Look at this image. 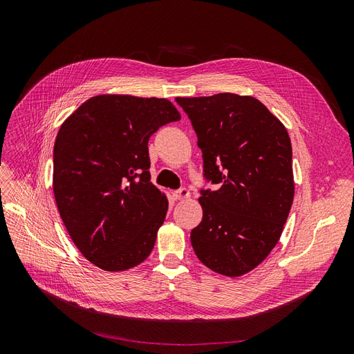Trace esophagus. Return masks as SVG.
Here are the masks:
<instances>
[{
    "label": "esophagus",
    "mask_w": 354,
    "mask_h": 354,
    "mask_svg": "<svg viewBox=\"0 0 354 354\" xmlns=\"http://www.w3.org/2000/svg\"><path fill=\"white\" fill-rule=\"evenodd\" d=\"M174 199L177 201H181V199H187L190 196V190L187 187H180L178 190H176L173 194Z\"/></svg>",
    "instance_id": "obj_1"
}]
</instances>
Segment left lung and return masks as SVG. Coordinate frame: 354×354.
<instances>
[{
	"label": "left lung",
	"instance_id": "1",
	"mask_svg": "<svg viewBox=\"0 0 354 354\" xmlns=\"http://www.w3.org/2000/svg\"><path fill=\"white\" fill-rule=\"evenodd\" d=\"M198 136L203 177L202 221L190 233L201 263L238 277L279 241L294 201L292 147L283 124L251 95L177 97Z\"/></svg>",
	"mask_w": 354,
	"mask_h": 354
}]
</instances>
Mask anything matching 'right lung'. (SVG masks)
Here are the masks:
<instances>
[{"label": "right lung", "mask_w": 354, "mask_h": 354, "mask_svg": "<svg viewBox=\"0 0 354 354\" xmlns=\"http://www.w3.org/2000/svg\"><path fill=\"white\" fill-rule=\"evenodd\" d=\"M180 120L167 99L94 95L62 124L53 190L81 254L106 272L143 263L162 226L168 199L151 183L149 138Z\"/></svg>", "instance_id": "1"}]
</instances>
